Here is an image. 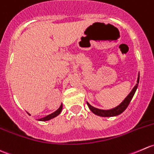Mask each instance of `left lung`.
Returning a JSON list of instances; mask_svg holds the SVG:
<instances>
[{"instance_id":"8db88e82","label":"left lung","mask_w":154,"mask_h":154,"mask_svg":"<svg viewBox=\"0 0 154 154\" xmlns=\"http://www.w3.org/2000/svg\"><path fill=\"white\" fill-rule=\"evenodd\" d=\"M138 82H139V74H138V79H137L136 85H135V87L132 88V90L128 94V96L124 99V101H123L119 106H116L115 108H113V109H108V110H103V109H97V108L94 107V106H91L88 102H87V104H88V108H89L90 110H91L93 113L100 117H115V116H117V115H121L122 112H124V111L126 110V109H127V106H129L130 101L132 100V97H133L134 94H135V91H136L137 88H138Z\"/></svg>"}]
</instances>
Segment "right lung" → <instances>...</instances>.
Masks as SVG:
<instances>
[{
  "mask_svg": "<svg viewBox=\"0 0 154 154\" xmlns=\"http://www.w3.org/2000/svg\"><path fill=\"white\" fill-rule=\"evenodd\" d=\"M62 108H63V105H62V103H61V105H60V106L59 107V109H57V110H56L55 112H53V113H51V114H50V115H47V116L44 117V118H40V119H39V121H49V120H51V119H52V118H55V117H57V115H60V112H61V111H62ZM27 114H28L29 115H30V114L28 113V112H27Z\"/></svg>",
  "mask_w": 154,
  "mask_h": 154,
  "instance_id": "obj_1",
  "label": "right lung"
}]
</instances>
